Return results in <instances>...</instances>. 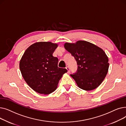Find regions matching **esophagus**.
Masks as SVG:
<instances>
[{
    "instance_id": "obj_1",
    "label": "esophagus",
    "mask_w": 126,
    "mask_h": 126,
    "mask_svg": "<svg viewBox=\"0 0 126 126\" xmlns=\"http://www.w3.org/2000/svg\"><path fill=\"white\" fill-rule=\"evenodd\" d=\"M66 69L68 70V73H69V72H70V68H69V67L68 66H67L66 67Z\"/></svg>"
}]
</instances>
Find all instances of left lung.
Returning a JSON list of instances; mask_svg holds the SVG:
<instances>
[{
  "label": "left lung",
  "instance_id": "left-lung-1",
  "mask_svg": "<svg viewBox=\"0 0 126 126\" xmlns=\"http://www.w3.org/2000/svg\"><path fill=\"white\" fill-rule=\"evenodd\" d=\"M64 48L77 63L76 74L70 75L78 87L84 90H94L100 86L108 71V58L105 51L90 42L79 40L65 43Z\"/></svg>",
  "mask_w": 126,
  "mask_h": 126
}]
</instances>
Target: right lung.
<instances>
[{"instance_id":"right-lung-1","label":"right lung","mask_w":126,"mask_h":126,"mask_svg":"<svg viewBox=\"0 0 126 126\" xmlns=\"http://www.w3.org/2000/svg\"><path fill=\"white\" fill-rule=\"evenodd\" d=\"M58 46L51 42L35 43L26 49L20 61L19 68L24 80L37 93H52L67 72L66 69L58 67V59L52 56Z\"/></svg>"}]
</instances>
